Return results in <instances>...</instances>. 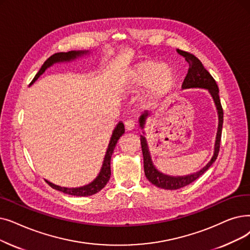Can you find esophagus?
<instances>
[{"instance_id":"1","label":"esophagus","mask_w":250,"mask_h":250,"mask_svg":"<svg viewBox=\"0 0 250 250\" xmlns=\"http://www.w3.org/2000/svg\"><path fill=\"white\" fill-rule=\"evenodd\" d=\"M125 128L127 129V131H133V129L136 126V124H135V122L133 121V119H127L126 122H125Z\"/></svg>"}]
</instances>
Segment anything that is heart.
I'll use <instances>...</instances> for the list:
<instances>
[{
	"label": "heart",
	"instance_id": "b5f03b06",
	"mask_svg": "<svg viewBox=\"0 0 250 250\" xmlns=\"http://www.w3.org/2000/svg\"><path fill=\"white\" fill-rule=\"evenodd\" d=\"M177 82L175 67L167 63L145 60L129 69L123 79V88L126 92L144 89V99L155 101L167 95Z\"/></svg>",
	"mask_w": 250,
	"mask_h": 250
}]
</instances>
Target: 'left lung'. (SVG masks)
Returning a JSON list of instances; mask_svg holds the SVG:
<instances>
[{
	"instance_id": "obj_1",
	"label": "left lung",
	"mask_w": 250,
	"mask_h": 250,
	"mask_svg": "<svg viewBox=\"0 0 250 250\" xmlns=\"http://www.w3.org/2000/svg\"><path fill=\"white\" fill-rule=\"evenodd\" d=\"M177 52L185 58L186 62L188 63V72L184 83L182 84L183 90H188V89H204L209 93L211 98L213 100L214 106L216 108V112H218V129H216V136L214 141V146H213V154L209 161L202 168L199 170L195 171L190 175L186 176H169L167 173L161 172L153 164L151 157V153L149 150V145L147 142V139L145 137V126L147 119L153 115V110H145L144 112L141 113L139 116V125L142 129L143 135L140 136L141 145H142V152H143V159H144V171L145 176L148 179L150 183L153 184L158 188H162L166 190H177L180 188H183L185 186H188L189 184L197 180L200 176L208 170L213 162L215 161L216 157L219 154L220 150V143H221V137H222V128H223V122H224V112L223 108L221 105V100L219 96V86L216 84L215 81L210 75V73L204 68L201 61L195 57L192 54H189L185 51L177 50Z\"/></svg>"
}]
</instances>
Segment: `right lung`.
<instances>
[{
	"label": "right lung",
	"instance_id": "add662e5",
	"mask_svg": "<svg viewBox=\"0 0 250 250\" xmlns=\"http://www.w3.org/2000/svg\"><path fill=\"white\" fill-rule=\"evenodd\" d=\"M92 54L91 51L89 50H83V51H69L66 53H56L52 55L50 58L46 60V62L42 64V66L39 70V72L36 74L35 79L32 80L30 84L34 83L41 75L44 73L48 68L55 64H60V63H69L77 61L81 58L83 57H89ZM125 134V125L123 122H119L116 126L114 127L112 135L110 137L109 144H108L106 153L104 156L103 164L101 167V169L97 176L91 183L86 184V185L81 186V187H75V188H67V187H61L58 185H55V184L51 183L50 181L46 180V182L49 184V185L55 190H58L60 192H63L65 194L72 195V196H91V195H94L96 193H98L101 191L108 183L111 176V167H110V161H111V156L114 151V148L118 142V140L121 139V137Z\"/></svg>",
	"mask_w": 250,
	"mask_h": 250
}]
</instances>
